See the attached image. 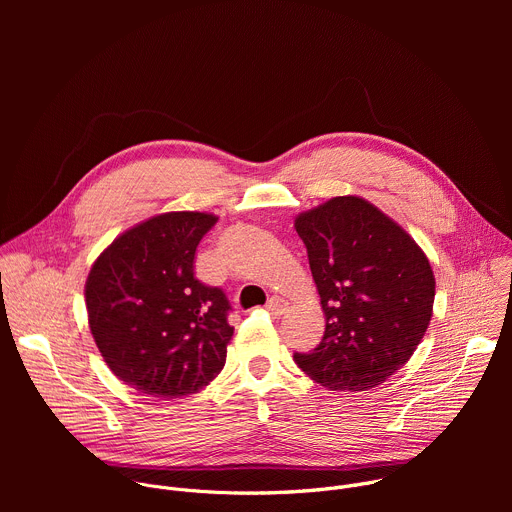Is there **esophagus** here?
Wrapping results in <instances>:
<instances>
[{
	"label": "esophagus",
	"instance_id": "34e87169",
	"mask_svg": "<svg viewBox=\"0 0 512 512\" xmlns=\"http://www.w3.org/2000/svg\"><path fill=\"white\" fill-rule=\"evenodd\" d=\"M267 312H271L273 316H281V314H285V310H287V302L285 300H281V298H277V296H273V298H269V302H267Z\"/></svg>",
	"mask_w": 512,
	"mask_h": 512
}]
</instances>
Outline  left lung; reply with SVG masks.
Wrapping results in <instances>:
<instances>
[{
  "mask_svg": "<svg viewBox=\"0 0 512 512\" xmlns=\"http://www.w3.org/2000/svg\"><path fill=\"white\" fill-rule=\"evenodd\" d=\"M326 316L322 342L294 354L330 391H369L411 358L433 312L435 277L421 247L360 196L296 216Z\"/></svg>",
  "mask_w": 512,
  "mask_h": 512,
  "instance_id": "8db88e82",
  "label": "left lung"
}]
</instances>
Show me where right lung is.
<instances>
[{"instance_id":"obj_1","label":"right lung","mask_w":512,"mask_h":512,"mask_svg":"<svg viewBox=\"0 0 512 512\" xmlns=\"http://www.w3.org/2000/svg\"><path fill=\"white\" fill-rule=\"evenodd\" d=\"M208 212H166L119 235L85 285L89 328L117 379L139 393L184 397L223 371L233 326L221 287L194 277Z\"/></svg>"}]
</instances>
